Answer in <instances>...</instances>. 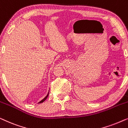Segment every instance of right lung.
Returning a JSON list of instances; mask_svg holds the SVG:
<instances>
[{"mask_svg": "<svg viewBox=\"0 0 128 128\" xmlns=\"http://www.w3.org/2000/svg\"><path fill=\"white\" fill-rule=\"evenodd\" d=\"M49 92H50V90H49ZM48 95H49V92H48V94H47V95H46V97H45L44 98L43 100H41V101H40V102H38V103H42V102H44V101L45 100H46V99L47 98H48Z\"/></svg>", "mask_w": 128, "mask_h": 128, "instance_id": "1", "label": "right lung"}]
</instances>
